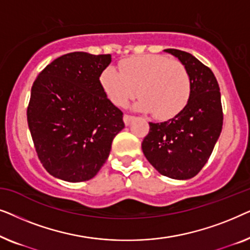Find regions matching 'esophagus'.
<instances>
[{
  "label": "esophagus",
  "mask_w": 250,
  "mask_h": 250,
  "mask_svg": "<svg viewBox=\"0 0 250 250\" xmlns=\"http://www.w3.org/2000/svg\"><path fill=\"white\" fill-rule=\"evenodd\" d=\"M123 119H124V123H125V125H129L131 124V122L133 121V119H134V117H133V116H131V115H124V117H123Z\"/></svg>",
  "instance_id": "esophagus-1"
}]
</instances>
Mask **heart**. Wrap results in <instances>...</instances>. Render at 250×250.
Instances as JSON below:
<instances>
[{
	"label": "heart",
	"mask_w": 250,
	"mask_h": 250,
	"mask_svg": "<svg viewBox=\"0 0 250 250\" xmlns=\"http://www.w3.org/2000/svg\"><path fill=\"white\" fill-rule=\"evenodd\" d=\"M100 84L114 104L125 107L138 94L141 98L135 108L153 112L159 119L180 114L191 95V78L186 66L157 54L127 58L121 62V71L107 67L100 75Z\"/></svg>",
	"instance_id": "b5f03b06"
}]
</instances>
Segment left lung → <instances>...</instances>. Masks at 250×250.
<instances>
[{
	"mask_svg": "<svg viewBox=\"0 0 250 250\" xmlns=\"http://www.w3.org/2000/svg\"><path fill=\"white\" fill-rule=\"evenodd\" d=\"M189 71L191 95L180 114L163 123H149L142 142L148 162L164 176L188 180L209 159L223 126L220 86L211 71L192 54L167 49Z\"/></svg>",
	"mask_w": 250,
	"mask_h": 250,
	"instance_id": "1",
	"label": "left lung"
}]
</instances>
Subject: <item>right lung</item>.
Segmentation results:
<instances>
[{
  "label": "right lung",
  "mask_w": 250,
  "mask_h": 250,
  "mask_svg": "<svg viewBox=\"0 0 250 250\" xmlns=\"http://www.w3.org/2000/svg\"><path fill=\"white\" fill-rule=\"evenodd\" d=\"M110 62V54L67 53L34 82L27 122L39 159L57 179L83 182L94 177L125 127L122 110L100 84Z\"/></svg>",
  "instance_id": "add662e5"
}]
</instances>
